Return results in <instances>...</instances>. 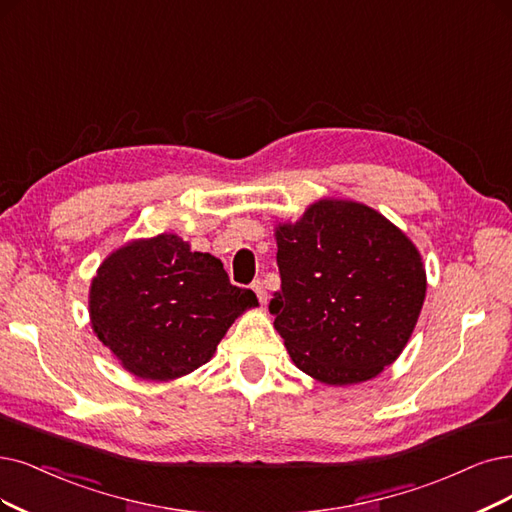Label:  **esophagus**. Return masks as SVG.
<instances>
[{
  "mask_svg": "<svg viewBox=\"0 0 512 512\" xmlns=\"http://www.w3.org/2000/svg\"><path fill=\"white\" fill-rule=\"evenodd\" d=\"M253 291L257 293L261 304H266V301H268V291H266V287H263L261 280H255V282H253Z\"/></svg>",
  "mask_w": 512,
  "mask_h": 512,
  "instance_id": "esophagus-1",
  "label": "esophagus"
}]
</instances>
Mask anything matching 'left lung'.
I'll return each instance as SVG.
<instances>
[{"label": "left lung", "mask_w": 512, "mask_h": 512, "mask_svg": "<svg viewBox=\"0 0 512 512\" xmlns=\"http://www.w3.org/2000/svg\"><path fill=\"white\" fill-rule=\"evenodd\" d=\"M280 291L274 327L314 380L348 386L392 365L418 323L426 272L415 244L384 215L352 200H318L278 223Z\"/></svg>", "instance_id": "1"}]
</instances>
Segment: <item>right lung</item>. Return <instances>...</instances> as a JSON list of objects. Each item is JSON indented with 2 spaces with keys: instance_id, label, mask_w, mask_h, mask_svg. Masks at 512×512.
<instances>
[{
  "instance_id": "1",
  "label": "right lung",
  "mask_w": 512,
  "mask_h": 512,
  "mask_svg": "<svg viewBox=\"0 0 512 512\" xmlns=\"http://www.w3.org/2000/svg\"><path fill=\"white\" fill-rule=\"evenodd\" d=\"M259 306L234 287L223 263L177 234L132 240L113 251L90 285V323L120 365L168 382L211 361L234 320Z\"/></svg>"
}]
</instances>
